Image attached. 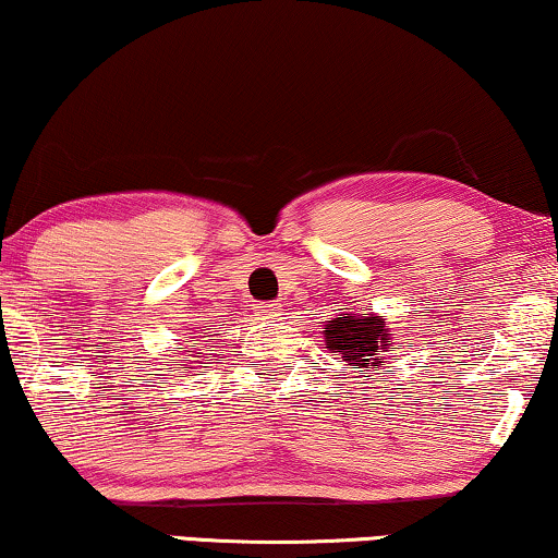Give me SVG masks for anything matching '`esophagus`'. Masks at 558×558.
I'll return each mask as SVG.
<instances>
[{"instance_id": "34e87169", "label": "esophagus", "mask_w": 558, "mask_h": 558, "mask_svg": "<svg viewBox=\"0 0 558 558\" xmlns=\"http://www.w3.org/2000/svg\"><path fill=\"white\" fill-rule=\"evenodd\" d=\"M283 306H278V303H259L257 306V316L259 319H283Z\"/></svg>"}]
</instances>
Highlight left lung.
Returning <instances> with one entry per match:
<instances>
[{
    "label": "left lung",
    "mask_w": 558,
    "mask_h": 558,
    "mask_svg": "<svg viewBox=\"0 0 558 558\" xmlns=\"http://www.w3.org/2000/svg\"><path fill=\"white\" fill-rule=\"evenodd\" d=\"M324 342L355 368H384L386 363L393 361L391 352L401 348L393 342L386 319H380L371 308H361V312L337 308L335 319L324 324Z\"/></svg>",
    "instance_id": "1"
}]
</instances>
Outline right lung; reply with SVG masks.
<instances>
[{
  "label": "right lung",
  "instance_id": "1",
  "mask_svg": "<svg viewBox=\"0 0 558 558\" xmlns=\"http://www.w3.org/2000/svg\"><path fill=\"white\" fill-rule=\"evenodd\" d=\"M193 344H185V348H178L180 352H190L187 357H203V352H197V342L190 340ZM190 368H208V365H203V361H190Z\"/></svg>",
  "mask_w": 558,
  "mask_h": 558
}]
</instances>
